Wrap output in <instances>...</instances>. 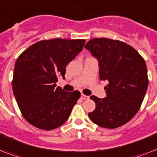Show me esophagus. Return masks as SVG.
<instances>
[{
    "label": "esophagus",
    "mask_w": 157,
    "mask_h": 157,
    "mask_svg": "<svg viewBox=\"0 0 157 157\" xmlns=\"http://www.w3.org/2000/svg\"><path fill=\"white\" fill-rule=\"evenodd\" d=\"M81 98L82 99V100H87V99H89V96H86V95H84V94H81Z\"/></svg>",
    "instance_id": "obj_1"
}]
</instances>
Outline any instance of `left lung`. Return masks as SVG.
Returning a JSON list of instances; mask_svg holds the SVG:
<instances>
[{"mask_svg": "<svg viewBox=\"0 0 157 157\" xmlns=\"http://www.w3.org/2000/svg\"><path fill=\"white\" fill-rule=\"evenodd\" d=\"M98 60L101 81H108L106 97L91 96L96 108L89 113L93 123L114 129L129 122L140 108L148 85L144 59L132 47L118 40L91 39L85 46Z\"/></svg>", "mask_w": 157, "mask_h": 157, "instance_id": "1", "label": "left lung"}]
</instances>
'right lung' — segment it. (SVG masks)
<instances>
[{
	"instance_id": "add662e5",
	"label": "right lung",
	"mask_w": 157,
	"mask_h": 157,
	"mask_svg": "<svg viewBox=\"0 0 157 157\" xmlns=\"http://www.w3.org/2000/svg\"><path fill=\"white\" fill-rule=\"evenodd\" d=\"M85 43V39L42 40L17 59L13 91L28 123L50 131L67 120L81 93L66 92L56 87V83L59 76L65 78L66 66L82 51Z\"/></svg>"
}]
</instances>
